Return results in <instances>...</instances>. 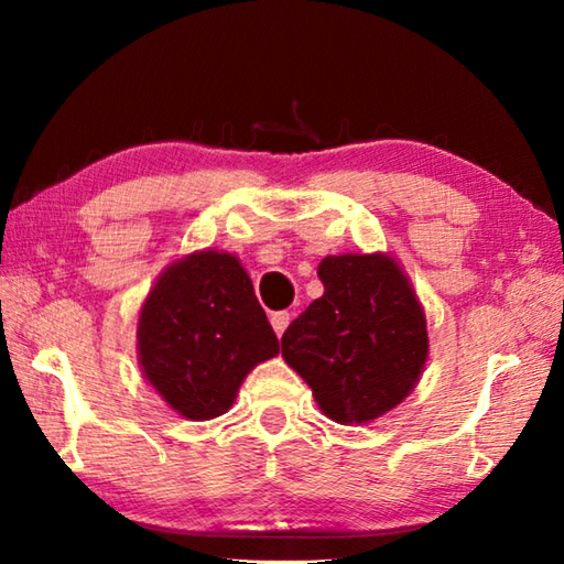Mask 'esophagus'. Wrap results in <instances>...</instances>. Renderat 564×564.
Here are the masks:
<instances>
[{
  "label": "esophagus",
  "instance_id": "1",
  "mask_svg": "<svg viewBox=\"0 0 564 564\" xmlns=\"http://www.w3.org/2000/svg\"><path fill=\"white\" fill-rule=\"evenodd\" d=\"M289 323H291V313H285V311H279L271 316V326L275 330V336H283V330L289 328Z\"/></svg>",
  "mask_w": 564,
  "mask_h": 564
}]
</instances>
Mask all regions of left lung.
<instances>
[{
    "label": "left lung",
    "instance_id": "1",
    "mask_svg": "<svg viewBox=\"0 0 564 564\" xmlns=\"http://www.w3.org/2000/svg\"><path fill=\"white\" fill-rule=\"evenodd\" d=\"M323 295L281 338V356L340 425L383 417L413 393L427 360V321L390 253L326 256Z\"/></svg>",
    "mask_w": 564,
    "mask_h": 564
}]
</instances>
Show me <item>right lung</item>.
Here are the masks:
<instances>
[{
    "instance_id": "obj_1",
    "label": "right lung",
    "mask_w": 564,
    "mask_h": 564,
    "mask_svg": "<svg viewBox=\"0 0 564 564\" xmlns=\"http://www.w3.org/2000/svg\"><path fill=\"white\" fill-rule=\"evenodd\" d=\"M279 350L253 283L234 253L204 248L169 263L141 303V373L186 420L224 415L246 376Z\"/></svg>"
}]
</instances>
